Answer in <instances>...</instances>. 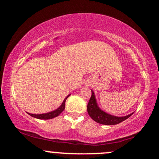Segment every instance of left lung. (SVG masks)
<instances>
[{
    "label": "left lung",
    "mask_w": 159,
    "mask_h": 159,
    "mask_svg": "<svg viewBox=\"0 0 159 159\" xmlns=\"http://www.w3.org/2000/svg\"><path fill=\"white\" fill-rule=\"evenodd\" d=\"M91 92H92V95H91L90 101L88 102L87 110H88L89 116L96 122L105 125H117V124H119L121 121L126 120L134 114V113H132V114L125 116H116L103 111L98 105L93 90H91Z\"/></svg>",
    "instance_id": "obj_1"
}]
</instances>
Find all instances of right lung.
Listing matches in <instances>:
<instances>
[{"mask_svg":"<svg viewBox=\"0 0 159 159\" xmlns=\"http://www.w3.org/2000/svg\"><path fill=\"white\" fill-rule=\"evenodd\" d=\"M70 95H67V96L65 98L64 101H63L61 105L58 108H56V110L53 111H51V112H48V113H45V114H30V113H27V114L30 115L31 116L34 117V118L39 119H51L55 118V117L58 116V115H59L64 110L65 102H66V100L68 98L69 96H70Z\"/></svg>","mask_w":159,"mask_h":159,"instance_id":"right-lung-1","label":"right lung"}]
</instances>
